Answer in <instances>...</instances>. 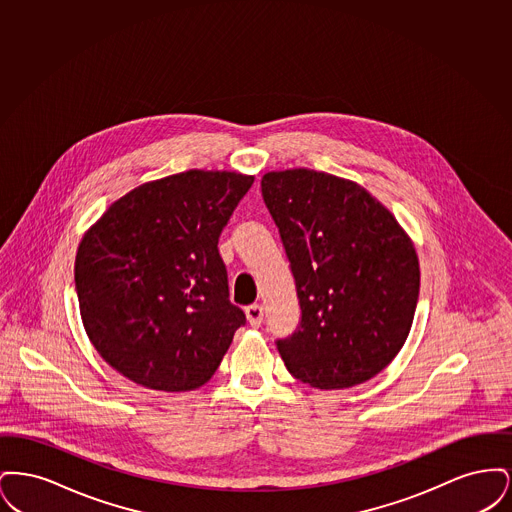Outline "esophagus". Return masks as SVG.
<instances>
[{
  "mask_svg": "<svg viewBox=\"0 0 512 512\" xmlns=\"http://www.w3.org/2000/svg\"><path fill=\"white\" fill-rule=\"evenodd\" d=\"M245 317L251 326H261L263 322V307L261 305H249L245 307Z\"/></svg>",
  "mask_w": 512,
  "mask_h": 512,
  "instance_id": "34e87169",
  "label": "esophagus"
}]
</instances>
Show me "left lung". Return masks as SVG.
Segmentation results:
<instances>
[{
  "mask_svg": "<svg viewBox=\"0 0 512 512\" xmlns=\"http://www.w3.org/2000/svg\"><path fill=\"white\" fill-rule=\"evenodd\" d=\"M261 192L301 305L295 334L276 341L284 365L317 390L363 384L390 365L411 332L420 288L413 240L347 178L270 171Z\"/></svg>",
  "mask_w": 512,
  "mask_h": 512,
  "instance_id": "obj_1",
  "label": "left lung"
}]
</instances>
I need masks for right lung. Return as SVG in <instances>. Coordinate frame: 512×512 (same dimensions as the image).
<instances>
[{
    "label": "right lung",
    "mask_w": 512,
    "mask_h": 512,
    "mask_svg": "<svg viewBox=\"0 0 512 512\" xmlns=\"http://www.w3.org/2000/svg\"><path fill=\"white\" fill-rule=\"evenodd\" d=\"M255 176L178 172L119 197L82 236L74 284L101 359L159 391L211 380L244 311L228 299L219 236Z\"/></svg>",
    "instance_id": "obj_1"
}]
</instances>
